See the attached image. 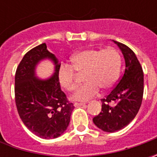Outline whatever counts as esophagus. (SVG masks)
Wrapping results in <instances>:
<instances>
[{
    "mask_svg": "<svg viewBox=\"0 0 157 157\" xmlns=\"http://www.w3.org/2000/svg\"><path fill=\"white\" fill-rule=\"evenodd\" d=\"M86 105V103L85 102H75L74 103V105L75 106H79V105Z\"/></svg>",
    "mask_w": 157,
    "mask_h": 157,
    "instance_id": "obj_1",
    "label": "esophagus"
}]
</instances>
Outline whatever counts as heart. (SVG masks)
<instances>
[{
  "label": "heart",
  "mask_w": 157,
  "mask_h": 157,
  "mask_svg": "<svg viewBox=\"0 0 157 157\" xmlns=\"http://www.w3.org/2000/svg\"><path fill=\"white\" fill-rule=\"evenodd\" d=\"M121 67V56L114 47L86 49L74 54L71 66L63 64L57 71L60 86L71 92L76 88L77 74H83L85 83L77 89L72 99L90 100L100 92V88L110 89L118 80Z\"/></svg>",
  "instance_id": "b5f03b06"
}]
</instances>
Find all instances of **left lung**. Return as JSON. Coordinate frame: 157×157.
<instances>
[{"mask_svg":"<svg viewBox=\"0 0 157 157\" xmlns=\"http://www.w3.org/2000/svg\"><path fill=\"white\" fill-rule=\"evenodd\" d=\"M121 50L126 67L110 93L101 99V112L94 123L105 132L122 129L135 119L143 97V71L135 52L121 43L113 41Z\"/></svg>","mask_w":157,"mask_h":157,"instance_id":"left-lung-1","label":"left lung"}]
</instances>
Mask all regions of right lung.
Segmentation results:
<instances>
[{
    "label": "right lung",
    "mask_w": 157,
    "mask_h": 157,
    "mask_svg": "<svg viewBox=\"0 0 157 157\" xmlns=\"http://www.w3.org/2000/svg\"><path fill=\"white\" fill-rule=\"evenodd\" d=\"M46 57L54 61L56 71L50 80L40 81L34 77V66ZM59 67L60 63L44 43L24 55L15 71V100L19 116L33 134L44 139L57 138L63 134L74 107L60 87Z\"/></svg>",
    "instance_id": "add662e5"
}]
</instances>
